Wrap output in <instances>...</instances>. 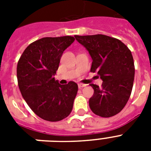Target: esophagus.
Listing matches in <instances>:
<instances>
[{
	"mask_svg": "<svg viewBox=\"0 0 151 151\" xmlns=\"http://www.w3.org/2000/svg\"><path fill=\"white\" fill-rule=\"evenodd\" d=\"M85 86H86L85 84H81H81H78V88H82L85 87Z\"/></svg>",
	"mask_w": 151,
	"mask_h": 151,
	"instance_id": "obj_1",
	"label": "esophagus"
}]
</instances>
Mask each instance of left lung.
<instances>
[{
	"label": "left lung",
	"instance_id": "obj_1",
	"mask_svg": "<svg viewBox=\"0 0 151 151\" xmlns=\"http://www.w3.org/2000/svg\"><path fill=\"white\" fill-rule=\"evenodd\" d=\"M74 37L92 57L90 71L96 72L103 81L101 87L90 85L94 89L90 109L103 117L117 114L126 105L133 86L135 66L131 51L118 39L103 34Z\"/></svg>",
	"mask_w": 151,
	"mask_h": 151
}]
</instances>
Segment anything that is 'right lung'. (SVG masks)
<instances>
[{"label":"right lung","mask_w":151,"mask_h":151,"mask_svg":"<svg viewBox=\"0 0 151 151\" xmlns=\"http://www.w3.org/2000/svg\"><path fill=\"white\" fill-rule=\"evenodd\" d=\"M74 40L71 36L39 39L25 49L18 62L21 94L29 108L45 121H61L73 109L78 85L74 81L60 85L54 75L64 50Z\"/></svg>","instance_id":"add662e5"}]
</instances>
